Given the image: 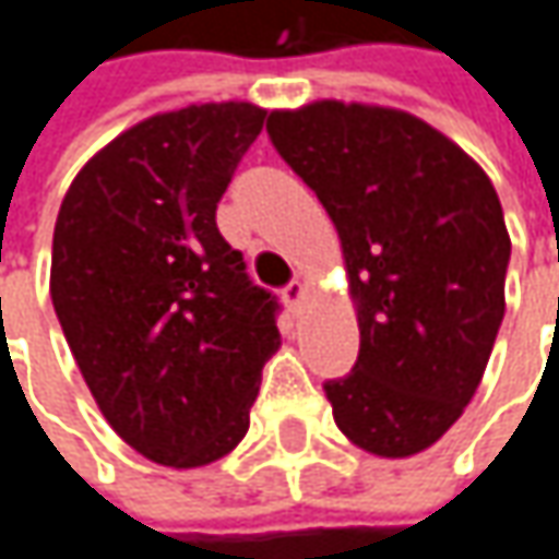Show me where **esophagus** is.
Masks as SVG:
<instances>
[{"mask_svg": "<svg viewBox=\"0 0 559 559\" xmlns=\"http://www.w3.org/2000/svg\"><path fill=\"white\" fill-rule=\"evenodd\" d=\"M281 297H284V304H287V310L294 312H300V307H304V300H307V281H290L284 290H281Z\"/></svg>", "mask_w": 559, "mask_h": 559, "instance_id": "obj_1", "label": "esophagus"}]
</instances>
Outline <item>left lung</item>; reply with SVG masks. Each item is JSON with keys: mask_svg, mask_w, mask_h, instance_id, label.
<instances>
[{"mask_svg": "<svg viewBox=\"0 0 559 559\" xmlns=\"http://www.w3.org/2000/svg\"><path fill=\"white\" fill-rule=\"evenodd\" d=\"M269 135L342 240L360 354L325 382L335 424L364 452L417 455L472 402L507 312L497 189L440 129L392 107L272 110Z\"/></svg>", "mask_w": 559, "mask_h": 559, "instance_id": "8db88e82", "label": "left lung"}]
</instances>
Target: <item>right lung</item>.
<instances>
[{
    "label": "right lung",
    "instance_id": "obj_1",
    "mask_svg": "<svg viewBox=\"0 0 559 559\" xmlns=\"http://www.w3.org/2000/svg\"><path fill=\"white\" fill-rule=\"evenodd\" d=\"M262 122L247 100L148 116L59 205L50 297L66 342L107 424L167 468L237 449L281 345L275 297L214 221Z\"/></svg>",
    "mask_w": 559,
    "mask_h": 559
}]
</instances>
